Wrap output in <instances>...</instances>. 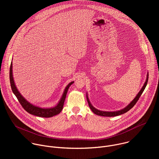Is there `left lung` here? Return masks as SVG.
Masks as SVG:
<instances>
[{
  "instance_id": "left-lung-1",
  "label": "left lung",
  "mask_w": 159,
  "mask_h": 159,
  "mask_svg": "<svg viewBox=\"0 0 159 159\" xmlns=\"http://www.w3.org/2000/svg\"><path fill=\"white\" fill-rule=\"evenodd\" d=\"M148 73L147 74V80L143 85V86L142 87V88L141 89L139 93V94L137 95V96H136L134 98V99L126 107H125L124 109H121V110H120V111H113V112H109V111H100V110H98L97 109H96L95 107H94L93 106V105L90 104V101H89V99L88 98V96L87 95L86 96H87V102H88V104H89V106L90 108V109L92 110V111L94 113V114L97 115H99V116H108V117H113V116H119V115H123L124 114V113L128 112L129 110H130L134 105L135 104L137 103V102L138 101V100L139 99L140 97L141 96L142 94L143 93V90H145L146 86H147V82H148Z\"/></svg>"
}]
</instances>
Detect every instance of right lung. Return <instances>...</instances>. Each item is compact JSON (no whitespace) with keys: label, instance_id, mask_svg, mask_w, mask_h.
I'll use <instances>...</instances> for the list:
<instances>
[{"label":"right lung","instance_id":"add662e5","mask_svg":"<svg viewBox=\"0 0 159 159\" xmlns=\"http://www.w3.org/2000/svg\"><path fill=\"white\" fill-rule=\"evenodd\" d=\"M9 77H10V83H11V86L12 92L14 94V95L16 96L17 99H18L19 103L22 106V107H23L28 112H29L30 114L36 116H39V117H43V118H50L59 114L63 109L68 89H69L70 86L74 83V82H71L70 83H69L67 85V86L65 89L61 98L60 99L59 102L55 107H51V108H41V107L34 106L33 104H31V103H30L28 101H26L23 97H22V96H21V94L18 91V90L16 88V85L14 84V81L13 79L12 62L11 63V66H10Z\"/></svg>","mask_w":159,"mask_h":159}]
</instances>
